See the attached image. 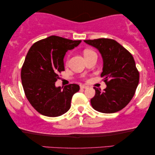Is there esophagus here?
<instances>
[{
  "mask_svg": "<svg viewBox=\"0 0 155 155\" xmlns=\"http://www.w3.org/2000/svg\"><path fill=\"white\" fill-rule=\"evenodd\" d=\"M80 88H81V89H86V88H87V86L82 84V85L80 86Z\"/></svg>",
  "mask_w": 155,
  "mask_h": 155,
  "instance_id": "34e87169",
  "label": "esophagus"
}]
</instances>
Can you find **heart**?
Instances as JSON below:
<instances>
[{
  "label": "heart",
  "instance_id": "b5f03b06",
  "mask_svg": "<svg viewBox=\"0 0 155 155\" xmlns=\"http://www.w3.org/2000/svg\"><path fill=\"white\" fill-rule=\"evenodd\" d=\"M91 53H93L92 51H90V50H85V51H84V55L91 54Z\"/></svg>",
  "mask_w": 155,
  "mask_h": 155
}]
</instances>
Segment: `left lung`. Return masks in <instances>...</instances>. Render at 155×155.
<instances>
[{
    "instance_id": "8db88e82",
    "label": "left lung",
    "mask_w": 155,
    "mask_h": 155,
    "mask_svg": "<svg viewBox=\"0 0 155 155\" xmlns=\"http://www.w3.org/2000/svg\"><path fill=\"white\" fill-rule=\"evenodd\" d=\"M84 41L101 54V77L107 84L104 91L94 87L95 95L91 99V105L101 113L120 111L132 99L139 83V72L132 54L114 39L101 38Z\"/></svg>"
}]
</instances>
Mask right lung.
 Instances as JSON below:
<instances>
[{
    "instance_id": "obj_1",
    "label": "right lung",
    "mask_w": 155,
    "mask_h": 155,
    "mask_svg": "<svg viewBox=\"0 0 155 155\" xmlns=\"http://www.w3.org/2000/svg\"><path fill=\"white\" fill-rule=\"evenodd\" d=\"M81 41L50 36L29 48L21 70V80L27 99L42 115L60 116L71 108L72 97L80 86L71 84L62 90L56 87L55 82L60 78L59 73L65 71L63 58L66 52Z\"/></svg>"
}]
</instances>
